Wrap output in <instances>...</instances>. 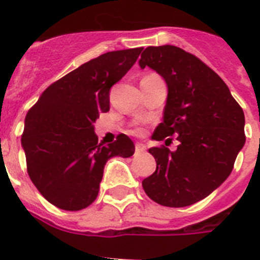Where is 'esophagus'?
<instances>
[{"label":"esophagus","mask_w":260,"mask_h":260,"mask_svg":"<svg viewBox=\"0 0 260 260\" xmlns=\"http://www.w3.org/2000/svg\"><path fill=\"white\" fill-rule=\"evenodd\" d=\"M146 151V146L143 143H137L135 144V152L137 153H142Z\"/></svg>","instance_id":"34e87169"}]
</instances>
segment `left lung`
<instances>
[{
	"label": "left lung",
	"instance_id": "8db88e82",
	"mask_svg": "<svg viewBox=\"0 0 260 260\" xmlns=\"http://www.w3.org/2000/svg\"><path fill=\"white\" fill-rule=\"evenodd\" d=\"M139 66L155 70L168 86L162 122L153 141L178 135L176 151L152 147L156 171L144 178L146 194L165 207L202 201L224 182L246 142L245 114L224 80L191 53L174 45L148 47Z\"/></svg>",
	"mask_w": 260,
	"mask_h": 260
}]
</instances>
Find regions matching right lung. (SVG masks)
Returning <instances> with one entry per match:
<instances>
[{
    "label": "right lung",
    "instance_id": "add662e5",
    "mask_svg": "<svg viewBox=\"0 0 260 260\" xmlns=\"http://www.w3.org/2000/svg\"><path fill=\"white\" fill-rule=\"evenodd\" d=\"M143 48L108 52L50 84L24 119L27 172L40 194L65 211L88 207L99 194L110 157L134 155L127 135L104 146L93 122L109 110V91Z\"/></svg>",
    "mask_w": 260,
    "mask_h": 260
}]
</instances>
